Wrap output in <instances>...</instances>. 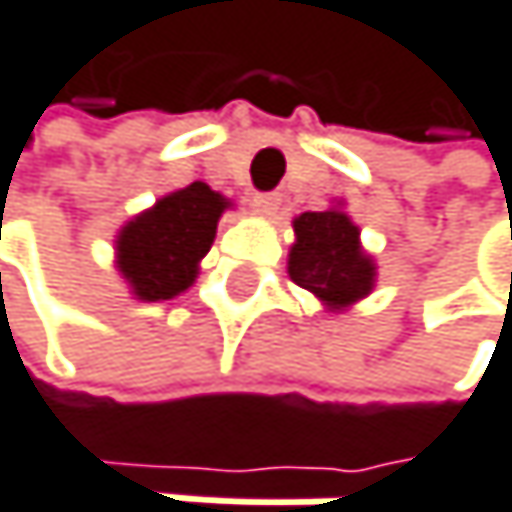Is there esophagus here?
I'll return each mask as SVG.
<instances>
[{"label": "esophagus", "mask_w": 512, "mask_h": 512, "mask_svg": "<svg viewBox=\"0 0 512 512\" xmlns=\"http://www.w3.org/2000/svg\"><path fill=\"white\" fill-rule=\"evenodd\" d=\"M279 202H282V196L279 193H258L251 199V205H254V211L258 214H264V218H270V214L279 208Z\"/></svg>", "instance_id": "34e87169"}]
</instances>
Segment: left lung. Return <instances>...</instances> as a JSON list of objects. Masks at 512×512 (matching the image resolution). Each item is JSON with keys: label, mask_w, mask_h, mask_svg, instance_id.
<instances>
[{"label": "left lung", "mask_w": 512, "mask_h": 512, "mask_svg": "<svg viewBox=\"0 0 512 512\" xmlns=\"http://www.w3.org/2000/svg\"><path fill=\"white\" fill-rule=\"evenodd\" d=\"M288 276L328 310H344L375 288L378 267L359 245V227L341 208H328L294 218Z\"/></svg>", "instance_id": "left-lung-1"}]
</instances>
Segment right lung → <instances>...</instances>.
I'll return each mask as SVG.
<instances>
[{
	"instance_id": "1",
	"label": "right lung",
	"mask_w": 512,
	"mask_h": 512,
	"mask_svg": "<svg viewBox=\"0 0 512 512\" xmlns=\"http://www.w3.org/2000/svg\"><path fill=\"white\" fill-rule=\"evenodd\" d=\"M230 202L196 181L162 196L116 236V267L137 301H171L196 282Z\"/></svg>"
}]
</instances>
